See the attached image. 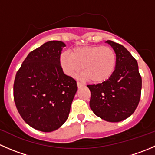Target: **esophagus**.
Returning <instances> with one entry per match:
<instances>
[{
    "label": "esophagus",
    "instance_id": "esophagus-1",
    "mask_svg": "<svg viewBox=\"0 0 155 155\" xmlns=\"http://www.w3.org/2000/svg\"><path fill=\"white\" fill-rule=\"evenodd\" d=\"M83 85H84V84L82 83V82H79V81H77V86H78V87H80L83 86Z\"/></svg>",
    "mask_w": 155,
    "mask_h": 155
}]
</instances>
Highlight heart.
<instances>
[{
    "instance_id": "b5f03b06",
    "label": "heart",
    "mask_w": 155,
    "mask_h": 155,
    "mask_svg": "<svg viewBox=\"0 0 155 155\" xmlns=\"http://www.w3.org/2000/svg\"><path fill=\"white\" fill-rule=\"evenodd\" d=\"M61 64L67 75L74 76L82 69L83 76L94 83L108 80L115 72L117 56L109 46L100 45L75 48L71 53H63Z\"/></svg>"
}]
</instances>
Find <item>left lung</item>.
<instances>
[{
    "mask_svg": "<svg viewBox=\"0 0 155 155\" xmlns=\"http://www.w3.org/2000/svg\"><path fill=\"white\" fill-rule=\"evenodd\" d=\"M115 50L117 64L112 76L97 85H87L91 91L90 107L94 113L109 122L130 116L141 97L142 78L137 60L122 45L107 40Z\"/></svg>",
    "mask_w": 155,
    "mask_h": 155,
    "instance_id": "1",
    "label": "left lung"
}]
</instances>
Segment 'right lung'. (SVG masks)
I'll list each match as a JSON object with an SVG mask.
<instances>
[{
  "mask_svg": "<svg viewBox=\"0 0 155 155\" xmlns=\"http://www.w3.org/2000/svg\"><path fill=\"white\" fill-rule=\"evenodd\" d=\"M65 44L51 40L29 53L15 75L13 97L28 125L43 132L60 127L68 118L76 81L64 73L61 53Z\"/></svg>",
  "mask_w": 155,
  "mask_h": 155,
  "instance_id": "add662e5",
  "label": "right lung"
}]
</instances>
